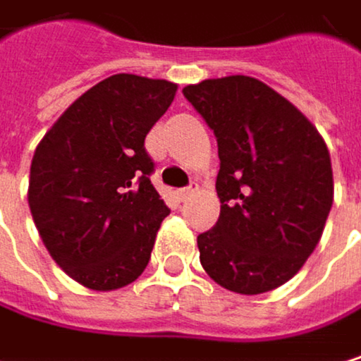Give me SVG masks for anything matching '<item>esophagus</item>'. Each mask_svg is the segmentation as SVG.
<instances>
[{"mask_svg": "<svg viewBox=\"0 0 361 361\" xmlns=\"http://www.w3.org/2000/svg\"><path fill=\"white\" fill-rule=\"evenodd\" d=\"M192 192H195V186H188V188H182V190H177V197L182 199V201H186V199H188V197H190Z\"/></svg>", "mask_w": 361, "mask_h": 361, "instance_id": "34e87169", "label": "esophagus"}]
</instances>
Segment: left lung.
<instances>
[{"mask_svg": "<svg viewBox=\"0 0 361 361\" xmlns=\"http://www.w3.org/2000/svg\"><path fill=\"white\" fill-rule=\"evenodd\" d=\"M218 139L220 218L199 235L201 264L222 288L264 294L290 281L322 239L332 201L326 141L286 97L250 75L184 88Z\"/></svg>", "mask_w": 361, "mask_h": 361, "instance_id": "1", "label": "left lung"}]
</instances>
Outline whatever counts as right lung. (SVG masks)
<instances>
[{
    "label": "right lung",
    "instance_id": "add662e5",
    "mask_svg": "<svg viewBox=\"0 0 361 361\" xmlns=\"http://www.w3.org/2000/svg\"><path fill=\"white\" fill-rule=\"evenodd\" d=\"M177 84L116 73L78 97L35 147L29 209L52 260L78 283L109 292L149 262L169 207L149 182L145 135Z\"/></svg>",
    "mask_w": 361,
    "mask_h": 361
}]
</instances>
